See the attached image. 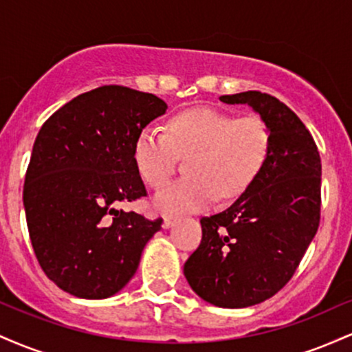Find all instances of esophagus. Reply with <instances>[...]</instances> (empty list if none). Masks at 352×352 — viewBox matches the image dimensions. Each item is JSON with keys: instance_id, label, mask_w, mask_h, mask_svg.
<instances>
[{"instance_id": "34e87169", "label": "esophagus", "mask_w": 352, "mask_h": 352, "mask_svg": "<svg viewBox=\"0 0 352 352\" xmlns=\"http://www.w3.org/2000/svg\"><path fill=\"white\" fill-rule=\"evenodd\" d=\"M175 221H177L175 217H164L162 227L164 228H170V227H173V225H175Z\"/></svg>"}]
</instances>
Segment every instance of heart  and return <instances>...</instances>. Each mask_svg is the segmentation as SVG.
<instances>
[{
	"instance_id": "heart-1",
	"label": "heart",
	"mask_w": 352,
	"mask_h": 352,
	"mask_svg": "<svg viewBox=\"0 0 352 352\" xmlns=\"http://www.w3.org/2000/svg\"><path fill=\"white\" fill-rule=\"evenodd\" d=\"M272 134L258 116L235 119L213 109H192L172 117L168 134L145 127L135 137L132 157L142 179L160 187L175 168L177 157L190 155L185 179L165 185L153 197L160 212H195L217 197L243 193L268 160Z\"/></svg>"
}]
</instances>
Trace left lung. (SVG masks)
Returning <instances> with one entry per match:
<instances>
[{
  "label": "left lung",
  "mask_w": 352,
  "mask_h": 352,
  "mask_svg": "<svg viewBox=\"0 0 352 352\" xmlns=\"http://www.w3.org/2000/svg\"><path fill=\"white\" fill-rule=\"evenodd\" d=\"M268 124L272 148L260 175L223 212L204 217L201 241L184 265L190 288L218 308H246L276 294L319 227L321 159L300 117L260 91L221 96Z\"/></svg>",
  "instance_id": "obj_1"
}]
</instances>
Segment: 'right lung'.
I'll return each mask as SVG.
<instances>
[{
  "instance_id": "1",
  "label": "right lung",
  "mask_w": 352,
  "mask_h": 352,
  "mask_svg": "<svg viewBox=\"0 0 352 352\" xmlns=\"http://www.w3.org/2000/svg\"><path fill=\"white\" fill-rule=\"evenodd\" d=\"M165 111L153 94L102 86L43 124L23 204L36 258L63 292L86 300L114 296L162 228V218L152 221L116 205L147 195L132 148L137 134Z\"/></svg>"
}]
</instances>
